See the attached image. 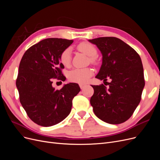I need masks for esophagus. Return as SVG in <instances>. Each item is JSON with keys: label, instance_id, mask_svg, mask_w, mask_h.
<instances>
[{"label": "esophagus", "instance_id": "1", "mask_svg": "<svg viewBox=\"0 0 160 160\" xmlns=\"http://www.w3.org/2000/svg\"><path fill=\"white\" fill-rule=\"evenodd\" d=\"M85 86H86V85H85V84H82V83H80V84H79V87H80L81 89H83Z\"/></svg>", "mask_w": 160, "mask_h": 160}]
</instances>
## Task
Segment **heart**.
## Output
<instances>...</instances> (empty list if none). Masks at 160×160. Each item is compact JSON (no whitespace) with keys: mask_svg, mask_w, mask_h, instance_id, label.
<instances>
[{"mask_svg":"<svg viewBox=\"0 0 160 160\" xmlns=\"http://www.w3.org/2000/svg\"><path fill=\"white\" fill-rule=\"evenodd\" d=\"M77 48L80 51L83 52L85 55L91 57V61H93V58L98 54V51H97L95 47L89 42H81ZM60 61L62 65L66 67L70 66L71 62V48H67L61 52L60 55ZM93 74V70L89 68L75 69L69 72L68 78L70 81L78 83H84L89 79Z\"/></svg>","mask_w":160,"mask_h":160,"instance_id":"1","label":"heart"}]
</instances>
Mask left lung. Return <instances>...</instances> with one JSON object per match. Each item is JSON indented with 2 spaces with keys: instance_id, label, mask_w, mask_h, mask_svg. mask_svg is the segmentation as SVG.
<instances>
[{
  "instance_id": "8db88e82",
  "label": "left lung",
  "mask_w": 160,
  "mask_h": 160,
  "mask_svg": "<svg viewBox=\"0 0 160 160\" xmlns=\"http://www.w3.org/2000/svg\"><path fill=\"white\" fill-rule=\"evenodd\" d=\"M89 41L102 54V65L96 78L106 82L91 85L94 93L90 103L95 115L110 124L125 122L141 101L145 86L142 62L132 47L118 38L99 37Z\"/></svg>"
}]
</instances>
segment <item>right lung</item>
<instances>
[{"label":"right lung","instance_id":"add662e5","mask_svg":"<svg viewBox=\"0 0 160 160\" xmlns=\"http://www.w3.org/2000/svg\"><path fill=\"white\" fill-rule=\"evenodd\" d=\"M72 40L49 38L32 45L23 55L16 85L20 102L33 122L43 127L60 123L69 115L79 85L69 83L60 90L53 88L52 78L65 81L60 62L61 52Z\"/></svg>","mask_w":160,"mask_h":160}]
</instances>
